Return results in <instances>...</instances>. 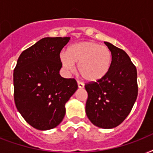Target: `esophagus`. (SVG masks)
<instances>
[{
    "label": "esophagus",
    "mask_w": 153,
    "mask_h": 153,
    "mask_svg": "<svg viewBox=\"0 0 153 153\" xmlns=\"http://www.w3.org/2000/svg\"><path fill=\"white\" fill-rule=\"evenodd\" d=\"M77 83H78V86H79V88H83L84 87V84L80 81L77 82Z\"/></svg>",
    "instance_id": "1"
}]
</instances>
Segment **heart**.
Returning <instances> with one entry per match:
<instances>
[{
	"instance_id": "1",
	"label": "heart",
	"mask_w": 153,
	"mask_h": 153,
	"mask_svg": "<svg viewBox=\"0 0 153 153\" xmlns=\"http://www.w3.org/2000/svg\"><path fill=\"white\" fill-rule=\"evenodd\" d=\"M62 66L68 71H74V63L86 81L97 82L109 73L112 65V53L109 48L98 43L85 41L72 44L66 53L60 55Z\"/></svg>"
}]
</instances>
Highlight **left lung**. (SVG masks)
<instances>
[{
  "label": "left lung",
  "mask_w": 153,
  "mask_h": 153,
  "mask_svg": "<svg viewBox=\"0 0 153 153\" xmlns=\"http://www.w3.org/2000/svg\"><path fill=\"white\" fill-rule=\"evenodd\" d=\"M105 44L112 53L111 68L102 79L85 84L86 113L94 126L112 128L123 122L137 100V72L126 51L108 42Z\"/></svg>",
  "instance_id": "1"
}]
</instances>
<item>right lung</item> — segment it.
<instances>
[{"instance_id":"add662e5","label":"right lung","mask_w":153,"mask_h":153,"mask_svg":"<svg viewBox=\"0 0 153 153\" xmlns=\"http://www.w3.org/2000/svg\"><path fill=\"white\" fill-rule=\"evenodd\" d=\"M70 37H46L25 50L13 72L14 101L33 128H55L65 116V104L78 89L74 79L60 76L59 54Z\"/></svg>"}]
</instances>
